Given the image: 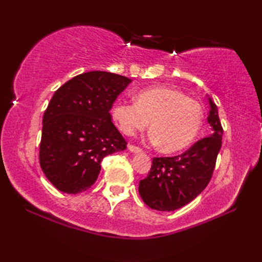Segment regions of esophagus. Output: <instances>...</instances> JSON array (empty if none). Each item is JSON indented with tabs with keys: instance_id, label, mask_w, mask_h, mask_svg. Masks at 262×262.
<instances>
[{
	"instance_id": "obj_1",
	"label": "esophagus",
	"mask_w": 262,
	"mask_h": 262,
	"mask_svg": "<svg viewBox=\"0 0 262 262\" xmlns=\"http://www.w3.org/2000/svg\"><path fill=\"white\" fill-rule=\"evenodd\" d=\"M128 150L132 152H135V154H139V152H142V149L139 148V147H135V145L133 144H129L128 145Z\"/></svg>"
}]
</instances>
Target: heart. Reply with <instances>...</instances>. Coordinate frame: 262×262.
Returning <instances> with one entry per match:
<instances>
[{
    "label": "heart",
    "mask_w": 262,
    "mask_h": 262,
    "mask_svg": "<svg viewBox=\"0 0 262 262\" xmlns=\"http://www.w3.org/2000/svg\"><path fill=\"white\" fill-rule=\"evenodd\" d=\"M111 114L123 134L129 136L144 129L150 121V141L165 152L187 148L203 121V107L199 101L163 86L141 90L135 101L118 100Z\"/></svg>",
    "instance_id": "obj_1"
}]
</instances>
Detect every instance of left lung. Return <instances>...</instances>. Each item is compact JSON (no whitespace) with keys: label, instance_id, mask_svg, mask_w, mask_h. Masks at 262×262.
I'll return each instance as SVG.
<instances>
[{"label":"left lung","instance_id":"1","mask_svg":"<svg viewBox=\"0 0 262 262\" xmlns=\"http://www.w3.org/2000/svg\"><path fill=\"white\" fill-rule=\"evenodd\" d=\"M208 100L210 111L207 120L211 134L178 156L152 158L148 177L140 180L139 193L151 209H179L194 200L209 184L222 147L223 128L216 104L211 98Z\"/></svg>","mask_w":262,"mask_h":262}]
</instances>
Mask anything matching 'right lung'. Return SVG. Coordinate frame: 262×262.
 Returning <instances> with one entry per match:
<instances>
[{"label":"right lung","instance_id":"obj_1","mask_svg":"<svg viewBox=\"0 0 262 262\" xmlns=\"http://www.w3.org/2000/svg\"><path fill=\"white\" fill-rule=\"evenodd\" d=\"M130 82L97 70L73 77L53 95L42 118L39 162L61 192L89 189L98 178L103 158L126 149L110 110Z\"/></svg>","mask_w":262,"mask_h":262}]
</instances>
